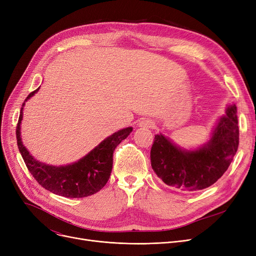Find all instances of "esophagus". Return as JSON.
<instances>
[{
  "label": "esophagus",
  "mask_w": 256,
  "mask_h": 256,
  "mask_svg": "<svg viewBox=\"0 0 256 256\" xmlns=\"http://www.w3.org/2000/svg\"><path fill=\"white\" fill-rule=\"evenodd\" d=\"M152 126L154 124H152V121L150 119H146V118L142 119L139 122V126L143 128H152Z\"/></svg>",
  "instance_id": "34e87169"
}]
</instances>
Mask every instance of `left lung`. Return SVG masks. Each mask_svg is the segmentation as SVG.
I'll use <instances>...</instances> for the list:
<instances>
[{"mask_svg": "<svg viewBox=\"0 0 256 256\" xmlns=\"http://www.w3.org/2000/svg\"><path fill=\"white\" fill-rule=\"evenodd\" d=\"M238 147L236 104L228 106L218 120L210 141L195 150L176 146L162 134L154 136L152 167L167 186L195 192L216 182L230 167Z\"/></svg>", "mask_w": 256, "mask_h": 256, "instance_id": "1", "label": "left lung"}]
</instances>
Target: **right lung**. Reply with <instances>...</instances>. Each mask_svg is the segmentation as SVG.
<instances>
[{
  "mask_svg": "<svg viewBox=\"0 0 256 256\" xmlns=\"http://www.w3.org/2000/svg\"><path fill=\"white\" fill-rule=\"evenodd\" d=\"M39 88L31 92L24 102L32 98ZM24 102L22 106L16 126V140L24 164L37 182L46 190L67 198L87 197L102 189L111 176L113 152L117 145L132 132V128H126L114 132L78 162L65 166H52L35 160L22 145L20 124Z\"/></svg>",
  "mask_w": 256,
  "mask_h": 256,
  "instance_id": "obj_1",
  "label": "right lung"
}]
</instances>
